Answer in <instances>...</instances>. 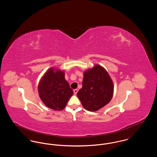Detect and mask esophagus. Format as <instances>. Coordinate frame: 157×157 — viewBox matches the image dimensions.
Segmentation results:
<instances>
[{"instance_id": "34e87169", "label": "esophagus", "mask_w": 157, "mask_h": 157, "mask_svg": "<svg viewBox=\"0 0 157 157\" xmlns=\"http://www.w3.org/2000/svg\"><path fill=\"white\" fill-rule=\"evenodd\" d=\"M77 92H78V90L75 89V90H74V94H75V95H76Z\"/></svg>"}]
</instances>
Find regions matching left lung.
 <instances>
[{"mask_svg":"<svg viewBox=\"0 0 157 157\" xmlns=\"http://www.w3.org/2000/svg\"><path fill=\"white\" fill-rule=\"evenodd\" d=\"M113 94V82L104 67L96 65L84 72L82 88L77 96L85 109L97 111L110 102Z\"/></svg>","mask_w":157,"mask_h":157,"instance_id":"left-lung-1","label":"left lung"}]
</instances>
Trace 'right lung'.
<instances>
[{
  "label": "right lung",
  "instance_id": "1",
  "mask_svg": "<svg viewBox=\"0 0 157 157\" xmlns=\"http://www.w3.org/2000/svg\"><path fill=\"white\" fill-rule=\"evenodd\" d=\"M38 92L44 104L56 111L63 109L74 94L65 80V72L53 67L47 71L40 80Z\"/></svg>",
  "mask_w": 157,
  "mask_h": 157
}]
</instances>
